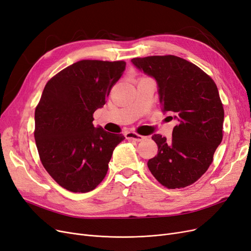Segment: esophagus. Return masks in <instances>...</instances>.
Wrapping results in <instances>:
<instances>
[{
	"label": "esophagus",
	"instance_id": "esophagus-1",
	"mask_svg": "<svg viewBox=\"0 0 251 251\" xmlns=\"http://www.w3.org/2000/svg\"><path fill=\"white\" fill-rule=\"evenodd\" d=\"M127 140H131V141H134V142H142L143 140H145V136L138 134V133H135V132H127L125 134Z\"/></svg>",
	"mask_w": 251,
	"mask_h": 251
}]
</instances>
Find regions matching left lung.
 I'll list each match as a JSON object with an SVG mask.
<instances>
[{
  "label": "left lung",
  "instance_id": "left-lung-1",
  "mask_svg": "<svg viewBox=\"0 0 251 251\" xmlns=\"http://www.w3.org/2000/svg\"><path fill=\"white\" fill-rule=\"evenodd\" d=\"M131 62L156 79L163 111L178 121L170 141L160 134L152 136L158 153L148 168L166 188L189 186L207 172L224 137L225 109L216 83L197 65L176 55Z\"/></svg>",
  "mask_w": 251,
  "mask_h": 251
}]
</instances>
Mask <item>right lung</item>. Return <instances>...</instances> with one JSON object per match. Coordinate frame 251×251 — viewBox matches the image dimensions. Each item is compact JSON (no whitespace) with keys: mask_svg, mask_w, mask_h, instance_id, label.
Here are the masks:
<instances>
[{"mask_svg":"<svg viewBox=\"0 0 251 251\" xmlns=\"http://www.w3.org/2000/svg\"><path fill=\"white\" fill-rule=\"evenodd\" d=\"M124 61L81 60L61 70L44 87L35 109L34 136L44 169L60 186L89 192L104 179L123 134L93 125L125 70Z\"/></svg>","mask_w":251,"mask_h":251,"instance_id":"obj_1","label":"right lung"}]
</instances>
